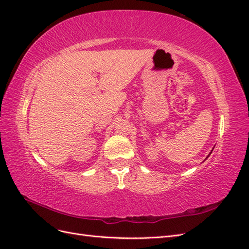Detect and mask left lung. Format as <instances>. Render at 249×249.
<instances>
[{
  "label": "left lung",
  "mask_w": 249,
  "mask_h": 249,
  "mask_svg": "<svg viewBox=\"0 0 249 249\" xmlns=\"http://www.w3.org/2000/svg\"><path fill=\"white\" fill-rule=\"evenodd\" d=\"M212 151H213V150H212ZM211 153H212V152H211ZM211 153H210V154H211ZM210 154H209V155H208V156H210Z\"/></svg>",
  "instance_id": "8db88e82"
}]
</instances>
